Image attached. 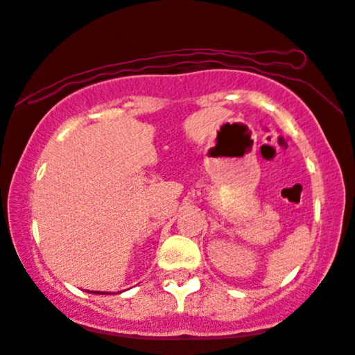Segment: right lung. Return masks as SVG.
Returning a JSON list of instances; mask_svg holds the SVG:
<instances>
[{
    "label": "right lung",
    "instance_id": "1",
    "mask_svg": "<svg viewBox=\"0 0 355 355\" xmlns=\"http://www.w3.org/2000/svg\"><path fill=\"white\" fill-rule=\"evenodd\" d=\"M96 294H104V293H96Z\"/></svg>",
    "mask_w": 355,
    "mask_h": 355
}]
</instances>
